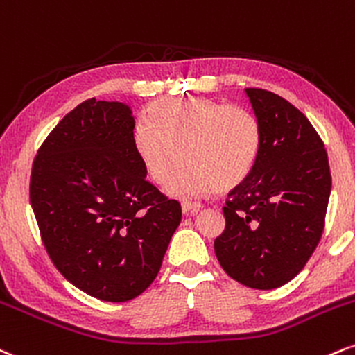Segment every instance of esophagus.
<instances>
[{
	"label": "esophagus",
	"instance_id": "esophagus-1",
	"mask_svg": "<svg viewBox=\"0 0 355 355\" xmlns=\"http://www.w3.org/2000/svg\"><path fill=\"white\" fill-rule=\"evenodd\" d=\"M181 207H182V212H184L186 216H194V214H198L199 209H201L202 204L193 202V201H182Z\"/></svg>",
	"mask_w": 355,
	"mask_h": 355
}]
</instances>
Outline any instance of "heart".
<instances>
[{
	"mask_svg": "<svg viewBox=\"0 0 355 355\" xmlns=\"http://www.w3.org/2000/svg\"><path fill=\"white\" fill-rule=\"evenodd\" d=\"M261 124L251 111L209 98H164L148 107L135 144L156 182L168 193L198 198L231 191L251 174L261 151Z\"/></svg>",
	"mask_w": 355,
	"mask_h": 355,
	"instance_id": "1",
	"label": "heart"
}]
</instances>
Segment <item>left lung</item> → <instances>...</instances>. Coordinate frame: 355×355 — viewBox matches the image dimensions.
<instances>
[{"mask_svg": "<svg viewBox=\"0 0 355 355\" xmlns=\"http://www.w3.org/2000/svg\"><path fill=\"white\" fill-rule=\"evenodd\" d=\"M244 91L261 124V151L227 196L214 251L227 276L268 291L297 276L318 248L331 169L322 139L297 107L259 87Z\"/></svg>", "mask_w": 355, "mask_h": 355, "instance_id": "8db88e82", "label": "left lung"}]
</instances>
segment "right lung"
<instances>
[{
	"label": "right lung",
	"mask_w": 355,
	"mask_h": 355,
	"mask_svg": "<svg viewBox=\"0 0 355 355\" xmlns=\"http://www.w3.org/2000/svg\"><path fill=\"white\" fill-rule=\"evenodd\" d=\"M146 173L131 107L94 98L58 123L33 161L29 201L46 252L99 301L144 293L181 223V204Z\"/></svg>",
	"instance_id": "right-lung-1"
}]
</instances>
